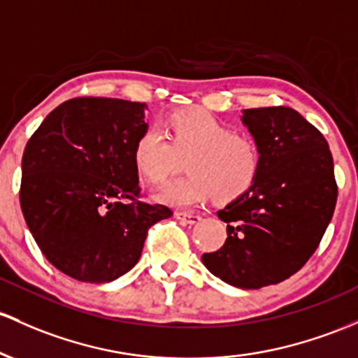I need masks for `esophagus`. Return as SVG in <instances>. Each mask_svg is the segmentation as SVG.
Here are the masks:
<instances>
[{
    "mask_svg": "<svg viewBox=\"0 0 358 358\" xmlns=\"http://www.w3.org/2000/svg\"><path fill=\"white\" fill-rule=\"evenodd\" d=\"M175 217L185 224H197L202 221L199 214H188V212H175Z\"/></svg>",
    "mask_w": 358,
    "mask_h": 358,
    "instance_id": "esophagus-1",
    "label": "esophagus"
}]
</instances>
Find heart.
I'll return each instance as SVG.
<instances>
[{"mask_svg": "<svg viewBox=\"0 0 358 358\" xmlns=\"http://www.w3.org/2000/svg\"><path fill=\"white\" fill-rule=\"evenodd\" d=\"M187 159L185 178L173 180L155 199L175 209H195L212 195L231 202L255 185L262 155L250 136L239 134L206 110H180L166 122V137L149 127L136 139L132 161L141 178L161 183Z\"/></svg>", "mask_w": 358, "mask_h": 358, "instance_id": "1", "label": "heart"}]
</instances>
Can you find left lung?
<instances>
[{"instance_id": "left-lung-1", "label": "left lung", "mask_w": 358, "mask_h": 358, "mask_svg": "<svg viewBox=\"0 0 358 358\" xmlns=\"http://www.w3.org/2000/svg\"><path fill=\"white\" fill-rule=\"evenodd\" d=\"M262 155L255 185L217 212L227 222L221 250L203 253L207 270L238 289L278 284L304 266L336 206L328 143L289 107L243 110Z\"/></svg>"}]
</instances>
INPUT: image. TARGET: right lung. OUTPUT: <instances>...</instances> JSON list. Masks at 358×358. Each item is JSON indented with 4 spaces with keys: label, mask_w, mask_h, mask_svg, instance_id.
Instances as JSON below:
<instances>
[{
    "label": "right lung",
    "mask_w": 358,
    "mask_h": 358,
    "mask_svg": "<svg viewBox=\"0 0 358 358\" xmlns=\"http://www.w3.org/2000/svg\"><path fill=\"white\" fill-rule=\"evenodd\" d=\"M146 103L73 98L54 108L27 143L20 206L44 257L80 282L105 284L139 262L148 229L168 207L137 200L132 161L148 124Z\"/></svg>",
    "instance_id": "add662e5"
}]
</instances>
